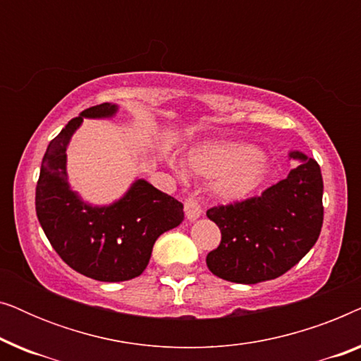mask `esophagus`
Listing matches in <instances>:
<instances>
[{
    "label": "esophagus",
    "instance_id": "esophagus-1",
    "mask_svg": "<svg viewBox=\"0 0 361 361\" xmlns=\"http://www.w3.org/2000/svg\"><path fill=\"white\" fill-rule=\"evenodd\" d=\"M184 209H185L187 219H189V220H197L202 215V209H200L199 200L194 199V197H190V199L185 200Z\"/></svg>",
    "mask_w": 361,
    "mask_h": 361
}]
</instances>
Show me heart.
<instances>
[{"mask_svg":"<svg viewBox=\"0 0 361 361\" xmlns=\"http://www.w3.org/2000/svg\"><path fill=\"white\" fill-rule=\"evenodd\" d=\"M187 169L215 177V190L226 200L250 195L268 171V157L258 147L236 141H210L195 146L185 157Z\"/></svg>","mask_w":361,"mask_h":361,"instance_id":"1","label":"heart"}]
</instances>
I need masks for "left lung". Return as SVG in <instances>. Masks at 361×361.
Wrapping results in <instances>:
<instances>
[{"label":"left lung","instance_id":"obj_1","mask_svg":"<svg viewBox=\"0 0 361 361\" xmlns=\"http://www.w3.org/2000/svg\"><path fill=\"white\" fill-rule=\"evenodd\" d=\"M299 166L261 195L212 207L207 216L219 225V248L207 266L219 278L238 284L276 279L312 248L324 221L322 172L312 157L289 152Z\"/></svg>","mask_w":361,"mask_h":361}]
</instances>
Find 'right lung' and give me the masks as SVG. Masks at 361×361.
Wrapping results in <instances>:
<instances>
[{
    "mask_svg": "<svg viewBox=\"0 0 361 361\" xmlns=\"http://www.w3.org/2000/svg\"><path fill=\"white\" fill-rule=\"evenodd\" d=\"M116 105L83 110L49 142L36 187V214L56 253L87 278L120 283L137 278L149 263L152 246L184 220V205L137 179L125 197L108 207L83 202L67 182V145L83 118H110Z\"/></svg>",
    "mask_w": 361,
    "mask_h": 361,
    "instance_id": "1",
    "label": "right lung"
}]
</instances>
